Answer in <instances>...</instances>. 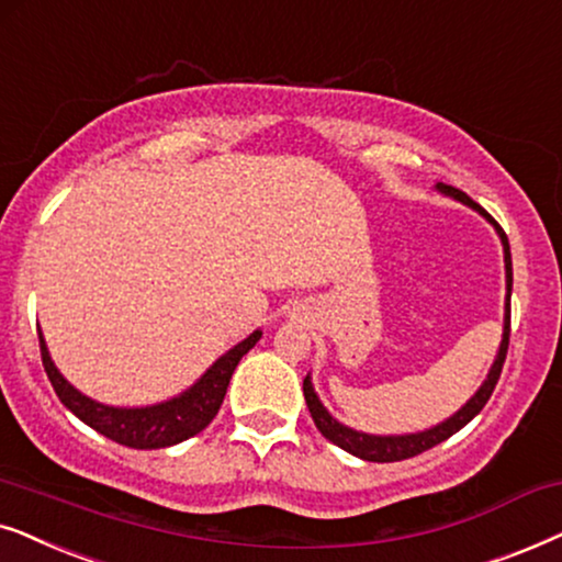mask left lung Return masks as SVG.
Wrapping results in <instances>:
<instances>
[{"label": "left lung", "mask_w": 562, "mask_h": 562, "mask_svg": "<svg viewBox=\"0 0 562 562\" xmlns=\"http://www.w3.org/2000/svg\"><path fill=\"white\" fill-rule=\"evenodd\" d=\"M439 194H445V198H452L458 200V203L473 207L475 213H481L485 221L491 223L493 228H496V234L501 238V246H504V269H506V303H504V334H501V344H498V351H496V359H493L488 375L477 387L473 398H470L465 406L460 411H454L450 418H445V422H439L437 426H429V429L424 431H411V434H368V431H357L351 429V426L341 424L339 418H334L328 414V408L321 403V398L316 395V387H313V380H311V372L305 375L303 380V395H305V403H308V411L313 416V422H316L318 431L324 434L328 442H334L336 447H341V450H347L349 454H355L359 460H368V462H398V460H408V458H416V454H422L426 450H431V447H437L439 442H445V439H450L452 434H458L462 426L473 422V418L481 414L485 403H488L493 387H496L498 378H501V368H504V359H506V349H508V324H512V308H508V303H512V249H508V238L504 231L496 221L491 218L488 213L483 211L481 205L473 203V200L468 198L465 192L458 190V187H450L445 182H437L434 187Z\"/></svg>", "instance_id": "obj_1"}]
</instances>
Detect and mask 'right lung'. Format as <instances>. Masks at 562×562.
I'll use <instances>...</instances> for the list:
<instances>
[{
    "mask_svg": "<svg viewBox=\"0 0 562 562\" xmlns=\"http://www.w3.org/2000/svg\"><path fill=\"white\" fill-rule=\"evenodd\" d=\"M37 339H41L43 368L48 372L50 385L79 422L92 426L94 431L104 434L112 442L133 447V450H161V447L184 442V439L200 434L213 422L223 398H226L236 364L261 339V328L251 331L244 341H238L226 355L215 359L187 391L169 401L151 403V406H108V403L89 398V395L77 391L56 368L48 344L43 339V331H37Z\"/></svg>",
    "mask_w": 562,
    "mask_h": 562,
    "instance_id": "add662e5",
    "label": "right lung"
}]
</instances>
